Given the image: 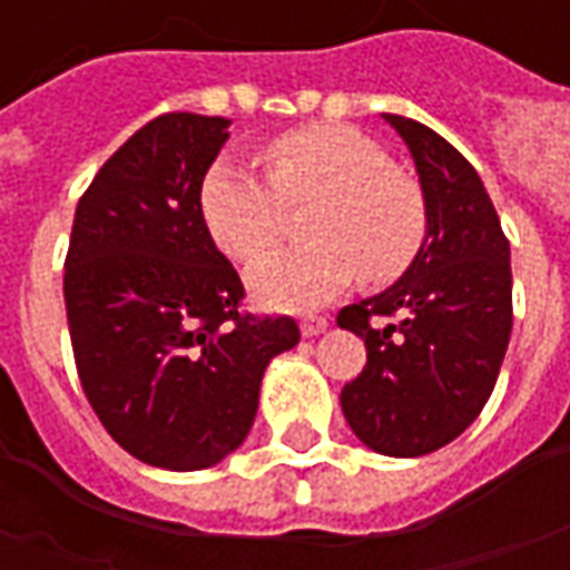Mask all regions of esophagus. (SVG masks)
<instances>
[{
	"label": "esophagus",
	"instance_id": "obj_1",
	"mask_svg": "<svg viewBox=\"0 0 570 570\" xmlns=\"http://www.w3.org/2000/svg\"><path fill=\"white\" fill-rule=\"evenodd\" d=\"M326 330H330V321H326V317H305V321H302V335H305V338H314V335L326 333Z\"/></svg>",
	"mask_w": 570,
	"mask_h": 570
}]
</instances>
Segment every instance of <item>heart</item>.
Masks as SVG:
<instances>
[{
  "label": "heart",
  "mask_w": 570,
  "mask_h": 570,
  "mask_svg": "<svg viewBox=\"0 0 570 570\" xmlns=\"http://www.w3.org/2000/svg\"><path fill=\"white\" fill-rule=\"evenodd\" d=\"M268 179L216 161L200 183V216L216 247L249 259L283 227L286 203L317 199L308 245L273 248L247 268V286L268 308H317L357 272L372 284L406 272L428 228L419 186L396 174L379 142L345 125L286 130L265 146Z\"/></svg>",
  "instance_id": "heart-1"
}]
</instances>
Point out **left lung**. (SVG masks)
<instances>
[{
  "instance_id": "left-lung-1",
  "label": "left lung",
  "mask_w": 570,
  "mask_h": 570,
  "mask_svg": "<svg viewBox=\"0 0 570 570\" xmlns=\"http://www.w3.org/2000/svg\"><path fill=\"white\" fill-rule=\"evenodd\" d=\"M382 118L412 151L428 228L396 284L338 314V326L366 342L342 412L372 452L421 458L458 440L489 403L513 330V272L473 164L428 125ZM391 313L401 321L371 323Z\"/></svg>"
}]
</instances>
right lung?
<instances>
[{
  "instance_id": "add662e5",
  "label": "right lung",
  "mask_w": 570,
  "mask_h": 570,
  "mask_svg": "<svg viewBox=\"0 0 570 570\" xmlns=\"http://www.w3.org/2000/svg\"><path fill=\"white\" fill-rule=\"evenodd\" d=\"M228 118L167 112L100 167L69 237L63 298L88 403L161 470H204L247 440L262 375L298 345L293 317L240 314V277L200 216Z\"/></svg>"
}]
</instances>
